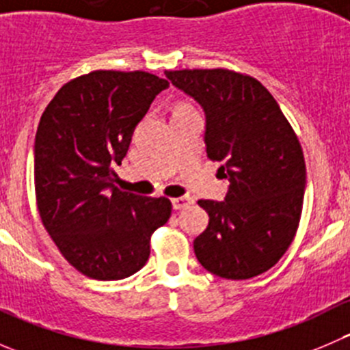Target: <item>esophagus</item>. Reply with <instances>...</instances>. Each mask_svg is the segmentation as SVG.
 <instances>
[{"instance_id": "34e87169", "label": "esophagus", "mask_w": 350, "mask_h": 350, "mask_svg": "<svg viewBox=\"0 0 350 350\" xmlns=\"http://www.w3.org/2000/svg\"><path fill=\"white\" fill-rule=\"evenodd\" d=\"M171 203L174 210H183V208H186L188 204H191V200H189L188 196H179V198H172Z\"/></svg>"}]
</instances>
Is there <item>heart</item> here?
I'll return each instance as SVG.
<instances>
[{"instance_id": "obj_1", "label": "heart", "mask_w": 350, "mask_h": 350, "mask_svg": "<svg viewBox=\"0 0 350 350\" xmlns=\"http://www.w3.org/2000/svg\"><path fill=\"white\" fill-rule=\"evenodd\" d=\"M185 108H186V107H181V108H179V109H185Z\"/></svg>"}]
</instances>
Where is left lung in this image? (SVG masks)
<instances>
[{
  "label": "left lung",
  "mask_w": 350,
  "mask_h": 350,
  "mask_svg": "<svg viewBox=\"0 0 350 350\" xmlns=\"http://www.w3.org/2000/svg\"><path fill=\"white\" fill-rule=\"evenodd\" d=\"M203 108L206 155L228 179L224 201L200 200L210 217L193 242L215 276L249 280L274 266L295 239L305 196L301 146L273 94L228 69L165 70Z\"/></svg>",
  "instance_id": "1"
}]
</instances>
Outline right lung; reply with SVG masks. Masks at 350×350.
Masks as SVG:
<instances>
[{
  "instance_id": "right-lung-1",
  "label": "right lung",
  "mask_w": 350,
  "mask_h": 350,
  "mask_svg": "<svg viewBox=\"0 0 350 350\" xmlns=\"http://www.w3.org/2000/svg\"><path fill=\"white\" fill-rule=\"evenodd\" d=\"M165 79L144 72L93 70L66 83L35 135V196L45 230L67 262L100 281L146 266L150 235L171 217L167 198L115 188L137 123Z\"/></svg>"
}]
</instances>
